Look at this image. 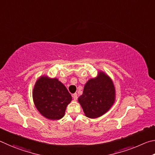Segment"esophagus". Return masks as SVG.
Segmentation results:
<instances>
[{"instance_id":"obj_1","label":"esophagus","mask_w":155,"mask_h":155,"mask_svg":"<svg viewBox=\"0 0 155 155\" xmlns=\"http://www.w3.org/2000/svg\"><path fill=\"white\" fill-rule=\"evenodd\" d=\"M72 97H73V99H74L75 101H76V100H77V99H78V94H77V93H74V94H73Z\"/></svg>"}]
</instances>
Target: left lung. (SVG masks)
Returning <instances> with one entry per match:
<instances>
[{
    "instance_id": "1",
    "label": "left lung",
    "mask_w": 155,
    "mask_h": 155,
    "mask_svg": "<svg viewBox=\"0 0 155 155\" xmlns=\"http://www.w3.org/2000/svg\"><path fill=\"white\" fill-rule=\"evenodd\" d=\"M115 101V88L112 80L104 72L88 81L83 94L78 98L86 116L96 118L104 114Z\"/></svg>"
}]
</instances>
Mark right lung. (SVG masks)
<instances>
[{
	"label": "right lung",
	"mask_w": 155,
	"mask_h": 155,
	"mask_svg": "<svg viewBox=\"0 0 155 155\" xmlns=\"http://www.w3.org/2000/svg\"><path fill=\"white\" fill-rule=\"evenodd\" d=\"M34 104L44 117L59 120L63 117L67 105L72 97L66 87L56 78H39L32 93Z\"/></svg>",
	"instance_id": "add662e5"
}]
</instances>
